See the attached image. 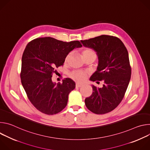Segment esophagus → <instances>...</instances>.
Here are the masks:
<instances>
[{
	"label": "esophagus",
	"instance_id": "esophagus-1",
	"mask_svg": "<svg viewBox=\"0 0 150 150\" xmlns=\"http://www.w3.org/2000/svg\"><path fill=\"white\" fill-rule=\"evenodd\" d=\"M81 87H82V84H79V83H76V88H80Z\"/></svg>",
	"mask_w": 150,
	"mask_h": 150
}]
</instances>
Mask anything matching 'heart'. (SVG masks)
<instances>
[{
    "label": "heart",
    "mask_w": 150,
    "mask_h": 150,
    "mask_svg": "<svg viewBox=\"0 0 150 150\" xmlns=\"http://www.w3.org/2000/svg\"><path fill=\"white\" fill-rule=\"evenodd\" d=\"M82 54L83 57H85V56H94L96 57V53L91 49H86L82 51ZM69 56H67V59H68ZM70 76L71 78H72L73 79L81 82L82 81H83L85 79L87 78V74L85 72L80 71H75L72 72L70 74Z\"/></svg>",
    "instance_id": "heart-1"
}]
</instances>
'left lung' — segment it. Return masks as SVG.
<instances>
[{
	"instance_id": "left-lung-1",
	"label": "left lung",
	"mask_w": 150,
	"mask_h": 150,
	"mask_svg": "<svg viewBox=\"0 0 150 150\" xmlns=\"http://www.w3.org/2000/svg\"><path fill=\"white\" fill-rule=\"evenodd\" d=\"M81 42L84 47L94 50L98 56L97 70L90 80L104 81L101 88L92 85L93 94L85 98V105L96 114L109 113L120 104L130 81L127 50L119 38L111 35H102Z\"/></svg>"
}]
</instances>
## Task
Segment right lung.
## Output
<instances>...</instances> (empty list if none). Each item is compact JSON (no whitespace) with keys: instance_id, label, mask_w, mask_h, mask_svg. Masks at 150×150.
Segmentation results:
<instances>
[{"instance_id":"add662e5","label":"right lung","mask_w":150,"mask_h":150,"mask_svg":"<svg viewBox=\"0 0 150 150\" xmlns=\"http://www.w3.org/2000/svg\"><path fill=\"white\" fill-rule=\"evenodd\" d=\"M82 46L79 41L68 42L50 37L34 39L27 45L22 57L21 83L31 103L41 112L54 115L67 106L75 83L66 78L56 83L52 75L70 52Z\"/></svg>"}]
</instances>
